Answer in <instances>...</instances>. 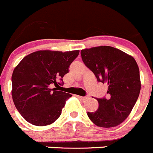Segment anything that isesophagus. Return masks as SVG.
<instances>
[{"mask_svg": "<svg viewBox=\"0 0 153 153\" xmlns=\"http://www.w3.org/2000/svg\"><path fill=\"white\" fill-rule=\"evenodd\" d=\"M76 97L79 100H85L86 99H88L87 97H82V96H79V95H76Z\"/></svg>", "mask_w": 153, "mask_h": 153, "instance_id": "34e87169", "label": "esophagus"}]
</instances>
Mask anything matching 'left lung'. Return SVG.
I'll list each match as a JSON object with an SVG mask.
<instances>
[{
    "label": "left lung",
    "instance_id": "left-lung-1",
    "mask_svg": "<svg viewBox=\"0 0 153 153\" xmlns=\"http://www.w3.org/2000/svg\"><path fill=\"white\" fill-rule=\"evenodd\" d=\"M81 56L97 81L108 85V97L96 98L98 109L88 112V116L100 127H114L120 124L127 118L140 94V72L137 62L132 56L110 46L82 50Z\"/></svg>",
    "mask_w": 153,
    "mask_h": 153
}]
</instances>
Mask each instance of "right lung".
I'll use <instances>...</instances> for the list:
<instances>
[{
  "instance_id": "1",
  "label": "right lung",
  "mask_w": 153,
  "mask_h": 153,
  "mask_svg": "<svg viewBox=\"0 0 153 153\" xmlns=\"http://www.w3.org/2000/svg\"><path fill=\"white\" fill-rule=\"evenodd\" d=\"M79 53L36 51L16 66L12 76V96L16 108L27 122L47 126L59 117L65 101L72 95L51 86L64 84L63 76Z\"/></svg>"
}]
</instances>
